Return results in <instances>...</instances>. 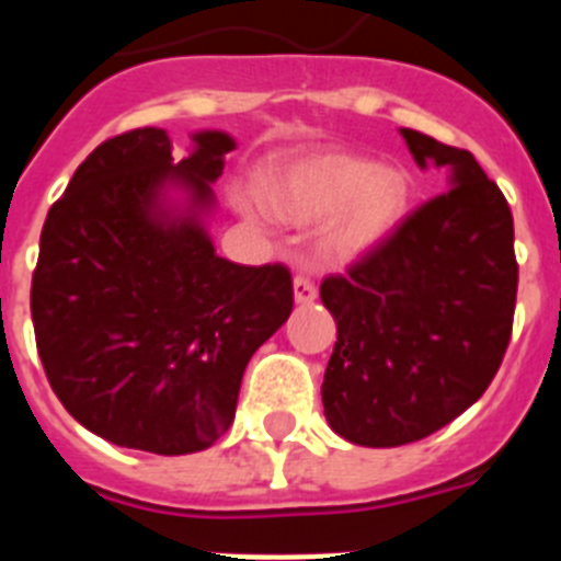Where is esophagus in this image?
I'll use <instances>...</instances> for the list:
<instances>
[{"instance_id":"1","label":"esophagus","mask_w":561,"mask_h":561,"mask_svg":"<svg viewBox=\"0 0 561 561\" xmlns=\"http://www.w3.org/2000/svg\"><path fill=\"white\" fill-rule=\"evenodd\" d=\"M317 297V286L309 275H297L295 277V300L297 304H311Z\"/></svg>"}]
</instances>
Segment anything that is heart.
Masks as SVG:
<instances>
[{
  "label": "heart",
  "mask_w": 561,
  "mask_h": 561,
  "mask_svg": "<svg viewBox=\"0 0 561 561\" xmlns=\"http://www.w3.org/2000/svg\"><path fill=\"white\" fill-rule=\"evenodd\" d=\"M272 202L297 225L334 211L323 236L325 252L356 257L396 232L408 213L410 185L396 168H379L354 153H320L280 173Z\"/></svg>",
  "instance_id": "b5f03b06"
}]
</instances>
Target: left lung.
I'll return each instance as SVG.
<instances>
[{"mask_svg":"<svg viewBox=\"0 0 561 561\" xmlns=\"http://www.w3.org/2000/svg\"><path fill=\"white\" fill-rule=\"evenodd\" d=\"M419 168L449 191L320 284L336 320L323 379L331 430L359 447H401L447 427L485 393L517 304L512 207L472 153L401 128Z\"/></svg>","mask_w":561,"mask_h":561,"instance_id":"8db88e82","label":"left lung"}]
</instances>
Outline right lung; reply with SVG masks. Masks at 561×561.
Masks as SVG:
<instances>
[{"instance_id":"right-lung-1","label":"right lung","mask_w":561,"mask_h":561,"mask_svg":"<svg viewBox=\"0 0 561 561\" xmlns=\"http://www.w3.org/2000/svg\"><path fill=\"white\" fill-rule=\"evenodd\" d=\"M232 148L230 134L196 131L173 160L162 128L117 134L47 213L30 289L38 356L67 413L117 447L187 455L219 440L247 362L291 314L284 264H232L205 230Z\"/></svg>"}]
</instances>
